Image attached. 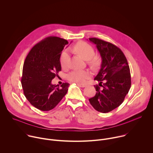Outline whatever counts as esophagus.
<instances>
[{"label": "esophagus", "instance_id": "1", "mask_svg": "<svg viewBox=\"0 0 153 153\" xmlns=\"http://www.w3.org/2000/svg\"><path fill=\"white\" fill-rule=\"evenodd\" d=\"M77 85L79 86V87H81V88H84V87L86 86V85H84V84H79V83H77Z\"/></svg>", "mask_w": 153, "mask_h": 153}]
</instances>
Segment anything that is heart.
<instances>
[{"label":"heart","instance_id":"b5f03b06","mask_svg":"<svg viewBox=\"0 0 153 153\" xmlns=\"http://www.w3.org/2000/svg\"><path fill=\"white\" fill-rule=\"evenodd\" d=\"M73 50L82 57L85 60H89L91 65H96L97 59L94 57L95 51L93 47L88 43L85 42H79L73 46ZM70 60V55L67 50L63 51L60 57V63L62 68H66ZM91 73L86 70H74L68 75V79L70 81L79 84H83L86 80L91 77Z\"/></svg>","mask_w":153,"mask_h":153}]
</instances>
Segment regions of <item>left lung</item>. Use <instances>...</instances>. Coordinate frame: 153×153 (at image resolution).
Instances as JSON below:
<instances>
[{
	"instance_id": "obj_1",
	"label": "left lung",
	"mask_w": 153,
	"mask_h": 153,
	"mask_svg": "<svg viewBox=\"0 0 153 153\" xmlns=\"http://www.w3.org/2000/svg\"><path fill=\"white\" fill-rule=\"evenodd\" d=\"M102 57L101 67L94 78L96 95L89 101L99 112L106 113L120 106L128 94L131 81L126 58L122 50L110 42L92 37ZM101 87H100V86Z\"/></svg>"
}]
</instances>
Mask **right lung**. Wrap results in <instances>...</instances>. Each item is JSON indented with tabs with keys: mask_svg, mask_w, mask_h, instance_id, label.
Segmentation results:
<instances>
[{
	"mask_svg": "<svg viewBox=\"0 0 153 153\" xmlns=\"http://www.w3.org/2000/svg\"><path fill=\"white\" fill-rule=\"evenodd\" d=\"M65 39L50 36L37 43L28 54L23 67L21 83L30 103L41 111L53 109L67 93L70 84L59 87L52 80L61 71L60 57Z\"/></svg>",
	"mask_w": 153,
	"mask_h": 153,
	"instance_id": "obj_1",
	"label": "right lung"
}]
</instances>
